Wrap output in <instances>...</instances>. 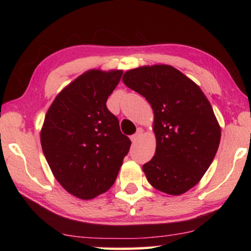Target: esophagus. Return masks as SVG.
I'll return each instance as SVG.
<instances>
[{
    "label": "esophagus",
    "mask_w": 251,
    "mask_h": 251,
    "mask_svg": "<svg viewBox=\"0 0 251 251\" xmlns=\"http://www.w3.org/2000/svg\"><path fill=\"white\" fill-rule=\"evenodd\" d=\"M142 135H143V129H142V128H137V131H136V133H135L134 135H131V136H130L131 142H133V143H136V142L138 141V138L141 137Z\"/></svg>",
    "instance_id": "34e87169"
}]
</instances>
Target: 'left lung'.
I'll return each instance as SVG.
<instances>
[{"label": "left lung", "mask_w": 251, "mask_h": 251, "mask_svg": "<svg viewBox=\"0 0 251 251\" xmlns=\"http://www.w3.org/2000/svg\"><path fill=\"white\" fill-rule=\"evenodd\" d=\"M127 87L145 97L154 110L156 151L143 165L150 184L180 195L209 168L220 143V127L198 85L173 66H143L123 76Z\"/></svg>", "instance_id": "left-lung-1"}]
</instances>
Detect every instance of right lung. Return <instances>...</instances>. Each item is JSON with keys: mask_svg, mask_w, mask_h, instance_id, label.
<instances>
[{"mask_svg": "<svg viewBox=\"0 0 251 251\" xmlns=\"http://www.w3.org/2000/svg\"><path fill=\"white\" fill-rule=\"evenodd\" d=\"M122 71L91 70L66 86L50 105L41 144L50 171L70 194L92 199L113 186L130 139L106 106Z\"/></svg>", "mask_w": 251, "mask_h": 251, "instance_id": "right-lung-1", "label": "right lung"}]
</instances>
